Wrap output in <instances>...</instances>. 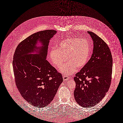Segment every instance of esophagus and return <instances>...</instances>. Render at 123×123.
Listing matches in <instances>:
<instances>
[{
  "instance_id": "obj_1",
  "label": "esophagus",
  "mask_w": 123,
  "mask_h": 123,
  "mask_svg": "<svg viewBox=\"0 0 123 123\" xmlns=\"http://www.w3.org/2000/svg\"><path fill=\"white\" fill-rule=\"evenodd\" d=\"M63 79L64 81L68 80L69 79V78L68 76H63Z\"/></svg>"
}]
</instances>
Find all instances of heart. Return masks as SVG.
Wrapping results in <instances>:
<instances>
[{"mask_svg":"<svg viewBox=\"0 0 123 123\" xmlns=\"http://www.w3.org/2000/svg\"><path fill=\"white\" fill-rule=\"evenodd\" d=\"M91 53L89 42L86 38L71 37L64 39L58 45L57 49L52 48L49 53L52 64L55 68H61L65 62L67 63L60 69L64 75H72L77 68L81 69L88 63Z\"/></svg>","mask_w":123,"mask_h":123,"instance_id":"1","label":"heart"}]
</instances>
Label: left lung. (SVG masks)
I'll return each instance as SVG.
<instances>
[{"label":"left lung","instance_id":"1","mask_svg":"<svg viewBox=\"0 0 123 123\" xmlns=\"http://www.w3.org/2000/svg\"><path fill=\"white\" fill-rule=\"evenodd\" d=\"M87 32L93 41V54L86 65L74 77L76 87L74 93L80 105L89 108L100 101L109 89L113 61L106 43L93 32Z\"/></svg>","mask_w":123,"mask_h":123}]
</instances>
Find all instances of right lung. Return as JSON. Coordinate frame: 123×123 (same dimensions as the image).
Here are the masks:
<instances>
[{"mask_svg": "<svg viewBox=\"0 0 123 123\" xmlns=\"http://www.w3.org/2000/svg\"><path fill=\"white\" fill-rule=\"evenodd\" d=\"M56 33L46 30L30 35L20 43L13 56L18 90L27 101L38 108L50 103L63 81L61 74L46 60L49 41Z\"/></svg>", "mask_w": 123, "mask_h": 123, "instance_id": "add662e5", "label": "right lung"}]
</instances>
